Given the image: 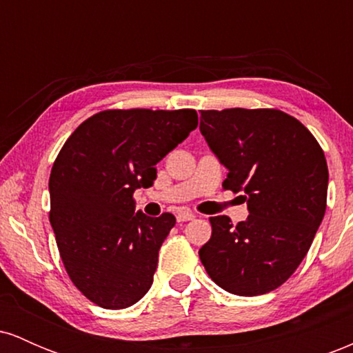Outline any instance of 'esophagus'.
I'll list each match as a JSON object with an SVG mask.
<instances>
[{
	"mask_svg": "<svg viewBox=\"0 0 353 353\" xmlns=\"http://www.w3.org/2000/svg\"><path fill=\"white\" fill-rule=\"evenodd\" d=\"M196 217L192 212H188V210H182V212L177 214V222H188V221H192V219Z\"/></svg>",
	"mask_w": 353,
	"mask_h": 353,
	"instance_id": "34e87169",
	"label": "esophagus"
}]
</instances>
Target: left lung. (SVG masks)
<instances>
[{"mask_svg": "<svg viewBox=\"0 0 353 353\" xmlns=\"http://www.w3.org/2000/svg\"><path fill=\"white\" fill-rule=\"evenodd\" d=\"M202 136L228 168L222 188L244 192L249 217H210L199 250L209 277L230 294L275 290L309 252L327 208L329 169L309 129L279 109L201 111Z\"/></svg>", "mask_w": 353, "mask_h": 353, "instance_id": "8db88e82", "label": "left lung"}]
</instances>
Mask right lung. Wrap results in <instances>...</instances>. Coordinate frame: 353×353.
I'll return each mask as SVG.
<instances>
[{
    "label": "right lung",
    "instance_id": "1",
    "mask_svg": "<svg viewBox=\"0 0 353 353\" xmlns=\"http://www.w3.org/2000/svg\"><path fill=\"white\" fill-rule=\"evenodd\" d=\"M197 128L194 109H108L68 137L50 176V222L61 261L84 297L103 309L131 307L151 289L176 217L136 212L156 164Z\"/></svg>",
    "mask_w": 353,
    "mask_h": 353
}]
</instances>
